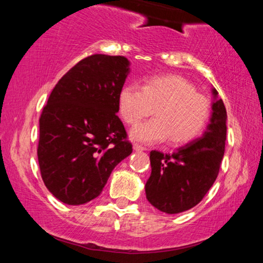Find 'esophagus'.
<instances>
[{
    "label": "esophagus",
    "instance_id": "1",
    "mask_svg": "<svg viewBox=\"0 0 263 263\" xmlns=\"http://www.w3.org/2000/svg\"><path fill=\"white\" fill-rule=\"evenodd\" d=\"M146 148H143V147L140 146V144H134V151L135 152H142V151H144Z\"/></svg>",
    "mask_w": 263,
    "mask_h": 263
}]
</instances>
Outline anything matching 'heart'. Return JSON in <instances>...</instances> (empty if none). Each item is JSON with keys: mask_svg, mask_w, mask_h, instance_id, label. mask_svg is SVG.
Returning a JSON list of instances; mask_svg holds the SVG:
<instances>
[{"mask_svg": "<svg viewBox=\"0 0 263 263\" xmlns=\"http://www.w3.org/2000/svg\"><path fill=\"white\" fill-rule=\"evenodd\" d=\"M119 112L127 125H136L153 112L156 117L137 125L129 137L141 143H156L170 137L174 144L193 141L201 134L210 116L208 98L178 75H162L144 85H126L119 93Z\"/></svg>", "mask_w": 263, "mask_h": 263, "instance_id": "1", "label": "heart"}]
</instances>
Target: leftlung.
Segmentation results:
<instances>
[{
  "label": "left lung",
  "mask_w": 263,
  "mask_h": 263,
  "mask_svg": "<svg viewBox=\"0 0 263 263\" xmlns=\"http://www.w3.org/2000/svg\"><path fill=\"white\" fill-rule=\"evenodd\" d=\"M210 122L201 137L173 153L152 151L151 176L146 197L153 206L167 214H179L199 204L218 177L225 152L228 115L218 91L211 89Z\"/></svg>",
  "instance_id": "8db88e82"
}]
</instances>
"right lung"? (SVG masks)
<instances>
[{"instance_id":"1","label":"right lung","mask_w":263,"mask_h":263,"mask_svg":"<svg viewBox=\"0 0 263 263\" xmlns=\"http://www.w3.org/2000/svg\"><path fill=\"white\" fill-rule=\"evenodd\" d=\"M129 74L121 55L93 54L58 81L39 119L38 162L48 190L81 205L100 195L114 168L132 153L119 112Z\"/></svg>"}]
</instances>
